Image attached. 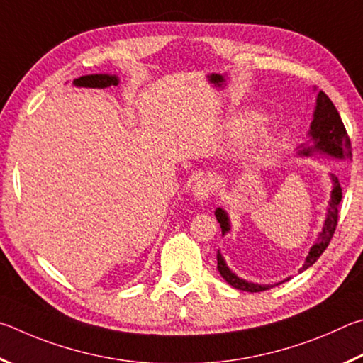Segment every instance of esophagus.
<instances>
[{
    "label": "esophagus",
    "instance_id": "1",
    "mask_svg": "<svg viewBox=\"0 0 363 363\" xmlns=\"http://www.w3.org/2000/svg\"><path fill=\"white\" fill-rule=\"evenodd\" d=\"M211 194H212V183H211V180H208V178H204V177L199 178V180L196 182L194 186H193L194 199L199 201V202L207 201L208 198H211Z\"/></svg>",
    "mask_w": 363,
    "mask_h": 363
}]
</instances>
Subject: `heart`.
I'll list each match as a JSON object with an SVG mask.
<instances>
[{"label":"heart","mask_w":363,"mask_h":363,"mask_svg":"<svg viewBox=\"0 0 363 363\" xmlns=\"http://www.w3.org/2000/svg\"><path fill=\"white\" fill-rule=\"evenodd\" d=\"M264 124V116L262 113L255 110H242L234 113L233 116L228 119L226 130L233 138H247L252 133H255L259 127ZM272 145H274V137L268 130L258 132L252 143V152L253 156H263L268 152Z\"/></svg>","instance_id":"heart-1"}]
</instances>
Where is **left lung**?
I'll return each mask as SVG.
<instances>
[{
    "instance_id": "obj_1",
    "label": "left lung",
    "mask_w": 363,
    "mask_h": 363,
    "mask_svg": "<svg viewBox=\"0 0 363 363\" xmlns=\"http://www.w3.org/2000/svg\"><path fill=\"white\" fill-rule=\"evenodd\" d=\"M309 142L301 145L298 148L296 155L298 156H313L315 152L319 155H327L330 157L335 159H351L352 157V150H351V140L347 137V132L345 129V124L340 118V113L336 110L333 101L327 97L325 92L319 91L315 97V106H314V114H313V123H311L309 127ZM330 180H332V193H330V201H328V207H327V215H325V221H323L322 231L317 236V240L314 245L311 247V250L306 257V262H304L303 268L300 272L306 271L309 266H313L317 259L320 258V255L330 244V240L333 238V233L336 230V223H338V207L342 198L341 193V186L338 182V177H335L330 174ZM215 217H217L220 228H221V234L230 233L231 231V220L230 215L225 211V208L218 207L215 211ZM217 268L220 271L221 277L225 281L234 287L236 290H242V291H250V294H255V291H263V290H269L276 285L287 282L289 279H285L282 282H276V284H255L250 281H245V279L239 277L236 272H233L230 269V266L226 264L223 255H221L220 250L217 252Z\"/></svg>"
}]
</instances>
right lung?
<instances>
[{"label": "right lung", "mask_w": 363, "mask_h": 363, "mask_svg": "<svg viewBox=\"0 0 363 363\" xmlns=\"http://www.w3.org/2000/svg\"><path fill=\"white\" fill-rule=\"evenodd\" d=\"M119 78L116 74H86L81 78L73 81V86L76 87H91V89H105L110 86H118Z\"/></svg>", "instance_id": "obj_1"}]
</instances>
